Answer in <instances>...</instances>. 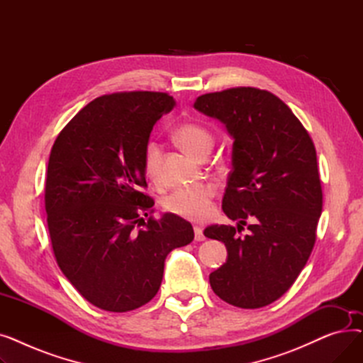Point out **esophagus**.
I'll use <instances>...</instances> for the list:
<instances>
[{"label": "esophagus", "instance_id": "esophagus-1", "mask_svg": "<svg viewBox=\"0 0 363 363\" xmlns=\"http://www.w3.org/2000/svg\"><path fill=\"white\" fill-rule=\"evenodd\" d=\"M194 238H196V241H203V240L206 238L204 234H203V231H201V228L194 226Z\"/></svg>", "mask_w": 363, "mask_h": 363}]
</instances>
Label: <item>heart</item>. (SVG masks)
Here are the masks:
<instances>
[{
  "instance_id": "b5f03b06",
  "label": "heart",
  "mask_w": 363,
  "mask_h": 363,
  "mask_svg": "<svg viewBox=\"0 0 363 363\" xmlns=\"http://www.w3.org/2000/svg\"><path fill=\"white\" fill-rule=\"evenodd\" d=\"M175 141L189 155L196 157H206L213 147V135L204 126L185 122L175 128ZM160 160L162 147L156 141H150L144 151V170L145 175L151 179L160 177ZM216 189L211 184H199L193 186L178 188L172 191L163 201L164 211L181 216L184 219L201 222L211 218L213 212V199Z\"/></svg>"
}]
</instances>
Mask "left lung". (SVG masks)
I'll return each mask as SVG.
<instances>
[{
    "instance_id": "obj_1",
    "label": "left lung",
    "mask_w": 363,
    "mask_h": 363,
    "mask_svg": "<svg viewBox=\"0 0 363 363\" xmlns=\"http://www.w3.org/2000/svg\"><path fill=\"white\" fill-rule=\"evenodd\" d=\"M194 107L225 123L234 138L222 208L238 226L204 230L228 250L226 263L208 279L233 306H268L294 284L316 241L322 186L313 141L290 107L266 89L208 92ZM244 224L251 233L240 238Z\"/></svg>"
}]
</instances>
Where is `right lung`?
Segmentation results:
<instances>
[{"label":"right lung","mask_w":363,"mask_h":363,"mask_svg":"<svg viewBox=\"0 0 363 363\" xmlns=\"http://www.w3.org/2000/svg\"><path fill=\"white\" fill-rule=\"evenodd\" d=\"M175 106L166 92L101 95L62 129L50 152L45 212L57 264L79 294L128 312L160 289L164 259L194 240L193 226L155 212L144 151L155 123Z\"/></svg>","instance_id":"add662e5"}]
</instances>
